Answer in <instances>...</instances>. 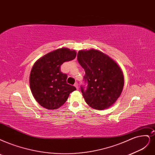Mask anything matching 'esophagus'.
Returning a JSON list of instances; mask_svg holds the SVG:
<instances>
[{
	"label": "esophagus",
	"mask_w": 155,
	"mask_h": 155,
	"mask_svg": "<svg viewBox=\"0 0 155 155\" xmlns=\"http://www.w3.org/2000/svg\"><path fill=\"white\" fill-rule=\"evenodd\" d=\"M74 87H75L77 89H78V88H79V86H78V84L77 83V82H75V84H74Z\"/></svg>",
	"instance_id": "obj_1"
}]
</instances>
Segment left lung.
<instances>
[{
	"mask_svg": "<svg viewBox=\"0 0 155 155\" xmlns=\"http://www.w3.org/2000/svg\"><path fill=\"white\" fill-rule=\"evenodd\" d=\"M78 62L84 69V79L86 89L81 87L87 105L103 110L114 105L121 95L124 86V76L121 68L107 54L91 48L79 50Z\"/></svg>",
	"mask_w": 155,
	"mask_h": 155,
	"instance_id": "left-lung-1",
	"label": "left lung"
}]
</instances>
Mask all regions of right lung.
<instances>
[{"instance_id":"1","label":"right lung","mask_w":155,"mask_h":155,"mask_svg":"<svg viewBox=\"0 0 155 155\" xmlns=\"http://www.w3.org/2000/svg\"><path fill=\"white\" fill-rule=\"evenodd\" d=\"M75 50L68 48L55 50L36 61L30 74V88L34 98L49 110L59 108L65 104L75 87L67 84L66 74L61 71L64 62L76 57Z\"/></svg>"}]
</instances>
